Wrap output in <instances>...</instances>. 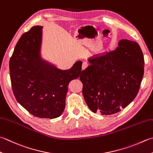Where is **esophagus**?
I'll list each match as a JSON object with an SVG mask.
<instances>
[{
    "label": "esophagus",
    "mask_w": 153,
    "mask_h": 153,
    "mask_svg": "<svg viewBox=\"0 0 153 153\" xmlns=\"http://www.w3.org/2000/svg\"><path fill=\"white\" fill-rule=\"evenodd\" d=\"M88 64L85 62H83V64H82V70H84L85 69L88 68Z\"/></svg>",
    "instance_id": "esophagus-1"
}]
</instances>
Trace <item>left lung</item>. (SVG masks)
<instances>
[{
  "instance_id": "obj_1",
  "label": "left lung",
  "mask_w": 153,
  "mask_h": 153,
  "mask_svg": "<svg viewBox=\"0 0 153 153\" xmlns=\"http://www.w3.org/2000/svg\"><path fill=\"white\" fill-rule=\"evenodd\" d=\"M79 79L88 107L94 113L113 115L132 102L144 74V56L136 42L123 39L112 52L92 57Z\"/></svg>"
}]
</instances>
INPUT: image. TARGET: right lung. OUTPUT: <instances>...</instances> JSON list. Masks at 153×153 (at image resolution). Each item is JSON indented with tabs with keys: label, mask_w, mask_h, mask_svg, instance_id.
I'll use <instances>...</instances> for the list:
<instances>
[{
	"label": "right lung",
	"mask_w": 153,
	"mask_h": 153,
	"mask_svg": "<svg viewBox=\"0 0 153 153\" xmlns=\"http://www.w3.org/2000/svg\"><path fill=\"white\" fill-rule=\"evenodd\" d=\"M42 26L32 27L22 35L9 62L15 98L32 115L40 118L58 117L65 107L68 85L77 79L82 62L62 70L40 55Z\"/></svg>",
	"instance_id": "add662e5"
}]
</instances>
